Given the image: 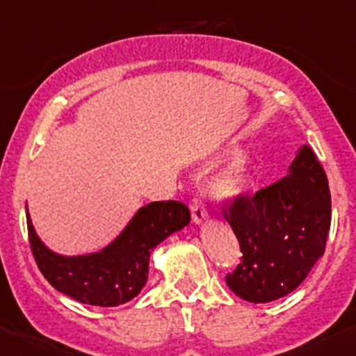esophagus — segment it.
Wrapping results in <instances>:
<instances>
[{
    "instance_id": "obj_1",
    "label": "esophagus",
    "mask_w": 356,
    "mask_h": 356,
    "mask_svg": "<svg viewBox=\"0 0 356 356\" xmlns=\"http://www.w3.org/2000/svg\"><path fill=\"white\" fill-rule=\"evenodd\" d=\"M191 215H193V222H195V224H201V222H203L208 215L207 204H204V201L201 200V196H198V195L191 200Z\"/></svg>"
}]
</instances>
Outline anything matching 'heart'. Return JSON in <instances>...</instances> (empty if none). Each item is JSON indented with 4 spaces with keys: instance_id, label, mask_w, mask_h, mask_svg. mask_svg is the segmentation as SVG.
Here are the masks:
<instances>
[{
    "instance_id": "b5f03b06",
    "label": "heart",
    "mask_w": 356,
    "mask_h": 356,
    "mask_svg": "<svg viewBox=\"0 0 356 356\" xmlns=\"http://www.w3.org/2000/svg\"><path fill=\"white\" fill-rule=\"evenodd\" d=\"M246 168L248 161L243 155H238L229 161L227 167L224 168L220 175V181H218V186L224 193H236L239 188H241L243 181L246 177Z\"/></svg>"
}]
</instances>
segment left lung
<instances>
[{
    "label": "left lung",
    "mask_w": 356,
    "mask_h": 356,
    "mask_svg": "<svg viewBox=\"0 0 356 356\" xmlns=\"http://www.w3.org/2000/svg\"><path fill=\"white\" fill-rule=\"evenodd\" d=\"M243 257L225 275L243 300L267 303L294 291L324 254L331 227L327 175L305 145L288 177L222 208Z\"/></svg>",
    "instance_id": "1"
}]
</instances>
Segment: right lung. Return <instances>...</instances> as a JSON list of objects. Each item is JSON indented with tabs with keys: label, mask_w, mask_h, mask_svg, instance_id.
I'll list each match as a JSON object with an SVG mask.
<instances>
[{
	"label": "right lung",
	"mask_w": 356,
	"mask_h": 356,
	"mask_svg": "<svg viewBox=\"0 0 356 356\" xmlns=\"http://www.w3.org/2000/svg\"><path fill=\"white\" fill-rule=\"evenodd\" d=\"M191 211L181 201H153L99 253L62 257L39 241L27 213L29 243L39 270L60 293L96 307H117L138 296L148 279L149 254L158 243L181 231Z\"/></svg>",
	"instance_id": "1"
}]
</instances>
